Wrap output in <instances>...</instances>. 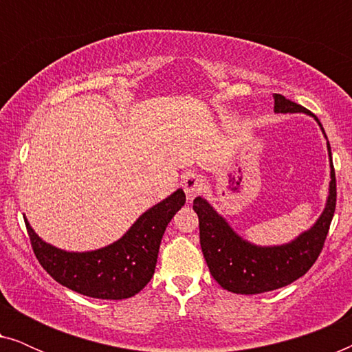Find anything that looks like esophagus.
<instances>
[{
	"label": "esophagus",
	"mask_w": 352,
	"mask_h": 352,
	"mask_svg": "<svg viewBox=\"0 0 352 352\" xmlns=\"http://www.w3.org/2000/svg\"><path fill=\"white\" fill-rule=\"evenodd\" d=\"M182 187H184L187 199L192 200L195 195L201 194V190L205 189V181L200 175H197L194 171H189L182 177Z\"/></svg>",
	"instance_id": "34e87169"
}]
</instances>
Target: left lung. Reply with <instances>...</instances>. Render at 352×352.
I'll list each match as a JSON object with an SVG mask.
<instances>
[{
    "instance_id": "left-lung-1",
    "label": "left lung",
    "mask_w": 352,
    "mask_h": 352,
    "mask_svg": "<svg viewBox=\"0 0 352 352\" xmlns=\"http://www.w3.org/2000/svg\"><path fill=\"white\" fill-rule=\"evenodd\" d=\"M274 112L306 113L314 117L325 136L324 128L314 113L282 94H274ZM327 151L330 157V184L325 208L311 229L288 243L261 247L248 242L240 237L205 199L197 197L194 200V211L199 214L201 252L211 276L224 290L239 295H258L277 290L305 276L316 263L329 234L336 205V179L329 141Z\"/></svg>"
}]
</instances>
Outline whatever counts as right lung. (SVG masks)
Masks as SVG:
<instances>
[{"label":"right lung","instance_id":"obj_1","mask_svg":"<svg viewBox=\"0 0 352 352\" xmlns=\"http://www.w3.org/2000/svg\"><path fill=\"white\" fill-rule=\"evenodd\" d=\"M184 204V190L177 189L139 216L122 239L91 252H65L38 237L27 218L25 226L36 259L56 282L85 296L124 300L151 282L166 226Z\"/></svg>","mask_w":352,"mask_h":352}]
</instances>
